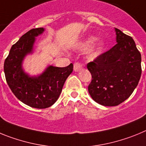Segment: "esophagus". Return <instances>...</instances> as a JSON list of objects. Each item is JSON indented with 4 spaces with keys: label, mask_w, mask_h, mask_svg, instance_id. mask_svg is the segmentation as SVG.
<instances>
[{
    "label": "esophagus",
    "mask_w": 146,
    "mask_h": 146,
    "mask_svg": "<svg viewBox=\"0 0 146 146\" xmlns=\"http://www.w3.org/2000/svg\"><path fill=\"white\" fill-rule=\"evenodd\" d=\"M84 65L81 63H79V62H76L74 64V72H78V71L81 70V69L83 68Z\"/></svg>",
    "instance_id": "34e87169"
}]
</instances>
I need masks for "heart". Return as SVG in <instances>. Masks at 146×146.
Segmentation results:
<instances>
[{"instance_id":"1","label":"heart","mask_w":146,"mask_h":146,"mask_svg":"<svg viewBox=\"0 0 146 146\" xmlns=\"http://www.w3.org/2000/svg\"><path fill=\"white\" fill-rule=\"evenodd\" d=\"M95 40H96L95 37H88V38H87L86 40H84L83 42H82L80 44L79 49L80 50H87L95 42ZM104 42L102 41H100V40L97 41V42H95L92 47L90 48V49H89L88 51V55H89V57L91 58H96V57H98L102 52L103 50H104Z\"/></svg>"}]
</instances>
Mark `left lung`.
Listing matches in <instances>:
<instances>
[{"instance_id":"left-lung-1","label":"left lung","mask_w":146,"mask_h":146,"mask_svg":"<svg viewBox=\"0 0 146 146\" xmlns=\"http://www.w3.org/2000/svg\"><path fill=\"white\" fill-rule=\"evenodd\" d=\"M115 31L116 44L87 64L92 76L89 94L104 106H117L128 99L142 73L141 55L133 38L118 28Z\"/></svg>"}]
</instances>
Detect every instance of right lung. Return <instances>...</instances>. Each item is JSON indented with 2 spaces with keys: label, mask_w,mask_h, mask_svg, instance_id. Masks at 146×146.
<instances>
[{
  "label": "right lung",
  "mask_w": 146,
  "mask_h": 146,
  "mask_svg": "<svg viewBox=\"0 0 146 146\" xmlns=\"http://www.w3.org/2000/svg\"><path fill=\"white\" fill-rule=\"evenodd\" d=\"M44 28L30 30L12 45L4 62L6 82L20 101L31 108L44 109L57 101L67 77L73 71V64L66 67L49 66L38 76L31 77L23 69V61L33 52L35 37L42 34Z\"/></svg>",
  "instance_id": "obj_1"
}]
</instances>
